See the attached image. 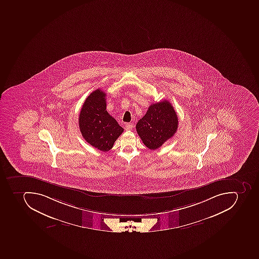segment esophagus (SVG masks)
Returning a JSON list of instances; mask_svg holds the SVG:
<instances>
[{
  "label": "esophagus",
  "mask_w": 259,
  "mask_h": 259,
  "mask_svg": "<svg viewBox=\"0 0 259 259\" xmlns=\"http://www.w3.org/2000/svg\"><path fill=\"white\" fill-rule=\"evenodd\" d=\"M124 128L126 129V130H132V129L133 128V123H126Z\"/></svg>",
  "instance_id": "esophagus-1"
}]
</instances>
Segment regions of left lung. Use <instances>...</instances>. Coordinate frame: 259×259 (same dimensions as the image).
I'll list each match as a JSON object with an SVG mask.
<instances>
[{
	"label": "left lung",
	"mask_w": 259,
	"mask_h": 259,
	"mask_svg": "<svg viewBox=\"0 0 259 259\" xmlns=\"http://www.w3.org/2000/svg\"><path fill=\"white\" fill-rule=\"evenodd\" d=\"M178 125L175 109L168 101L163 100L149 106L145 116L137 122V132L148 149L156 150L172 137Z\"/></svg>",
	"instance_id": "left-lung-1"
}]
</instances>
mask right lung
<instances>
[{"instance_id":"right-lung-1","label":"right lung","mask_w":259,"mask_h":259,"mask_svg":"<svg viewBox=\"0 0 259 259\" xmlns=\"http://www.w3.org/2000/svg\"><path fill=\"white\" fill-rule=\"evenodd\" d=\"M106 109V93L98 89L84 101L78 118L83 138L103 152L112 149L114 143L123 132Z\"/></svg>"}]
</instances>
